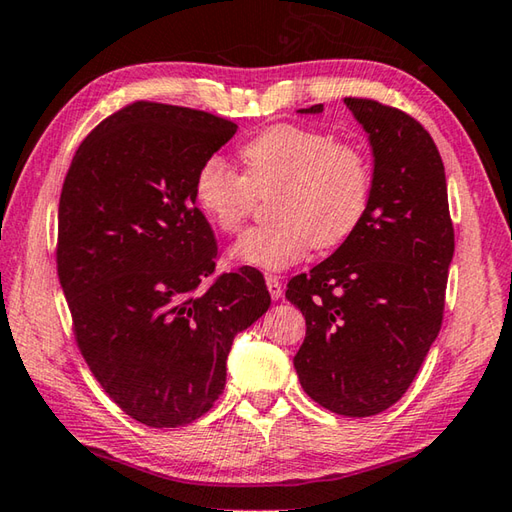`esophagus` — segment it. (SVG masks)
Segmentation results:
<instances>
[{
  "label": "esophagus",
  "instance_id": "34e87169",
  "mask_svg": "<svg viewBox=\"0 0 512 512\" xmlns=\"http://www.w3.org/2000/svg\"><path fill=\"white\" fill-rule=\"evenodd\" d=\"M265 283H267V289H269V296L274 298V301H278V298L283 296V283L278 281V276H265Z\"/></svg>",
  "mask_w": 512,
  "mask_h": 512
}]
</instances>
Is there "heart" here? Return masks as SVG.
I'll use <instances>...</instances> for the list:
<instances>
[{
    "mask_svg": "<svg viewBox=\"0 0 512 512\" xmlns=\"http://www.w3.org/2000/svg\"><path fill=\"white\" fill-rule=\"evenodd\" d=\"M243 173L207 158L196 171L194 200L209 223L236 234L258 198L269 200L265 227L247 231L229 249L234 263L278 272L310 247L332 249L354 234L370 205L372 171L361 149L321 131L274 124L238 151Z\"/></svg>",
    "mask_w": 512,
    "mask_h": 512,
    "instance_id": "b5f03b06",
    "label": "heart"
}]
</instances>
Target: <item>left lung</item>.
<instances>
[{
    "instance_id": "1",
    "label": "left lung",
    "mask_w": 512,
    "mask_h": 512,
    "mask_svg": "<svg viewBox=\"0 0 512 512\" xmlns=\"http://www.w3.org/2000/svg\"><path fill=\"white\" fill-rule=\"evenodd\" d=\"M345 104L372 147L370 205L354 234L294 276L285 296L307 325L294 356L303 390L343 417H372L403 397L441 330L455 229L430 133L376 100ZM298 113H323V104Z\"/></svg>"
}]
</instances>
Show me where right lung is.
Instances as JSON below:
<instances>
[{
	"label": "right lung",
	"mask_w": 512,
	"mask_h": 512,
	"mask_svg": "<svg viewBox=\"0 0 512 512\" xmlns=\"http://www.w3.org/2000/svg\"><path fill=\"white\" fill-rule=\"evenodd\" d=\"M236 129L133 102L84 138L64 178L57 276L75 341L104 392L144 426H187L214 406L234 336L272 303L254 267L202 287L218 245L194 178Z\"/></svg>",
	"instance_id": "add662e5"
}]
</instances>
